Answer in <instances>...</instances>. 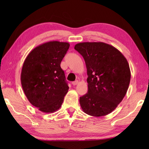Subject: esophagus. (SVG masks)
<instances>
[{
  "label": "esophagus",
  "mask_w": 149,
  "mask_h": 149,
  "mask_svg": "<svg viewBox=\"0 0 149 149\" xmlns=\"http://www.w3.org/2000/svg\"><path fill=\"white\" fill-rule=\"evenodd\" d=\"M78 83H79V81H78L77 80H76V81H75L73 82V83H72V84L74 85V86H75V85H77Z\"/></svg>",
  "instance_id": "34e87169"
}]
</instances>
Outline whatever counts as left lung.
Returning <instances> with one entry per match:
<instances>
[{"label":"left lung","instance_id":"obj_1","mask_svg":"<svg viewBox=\"0 0 149 149\" xmlns=\"http://www.w3.org/2000/svg\"><path fill=\"white\" fill-rule=\"evenodd\" d=\"M74 49L83 56L87 68V93L79 99L82 109L103 116L116 109L124 98L131 80L127 59L119 50L103 42H83Z\"/></svg>","mask_w":149,"mask_h":149}]
</instances>
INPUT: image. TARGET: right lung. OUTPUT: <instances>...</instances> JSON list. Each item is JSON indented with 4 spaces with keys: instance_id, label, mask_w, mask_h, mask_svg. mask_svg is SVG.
<instances>
[{
    "instance_id": "add662e5",
    "label": "right lung",
    "mask_w": 149,
    "mask_h": 149,
    "mask_svg": "<svg viewBox=\"0 0 149 149\" xmlns=\"http://www.w3.org/2000/svg\"><path fill=\"white\" fill-rule=\"evenodd\" d=\"M67 42L44 43L31 50L21 72V84L28 100L40 111L52 113L61 107L68 86L60 64L69 49Z\"/></svg>"
}]
</instances>
